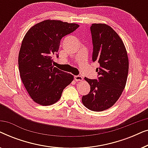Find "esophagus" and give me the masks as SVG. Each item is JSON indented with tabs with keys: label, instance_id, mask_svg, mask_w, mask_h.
Masks as SVG:
<instances>
[{
	"label": "esophagus",
	"instance_id": "34e87169",
	"mask_svg": "<svg viewBox=\"0 0 148 148\" xmlns=\"http://www.w3.org/2000/svg\"><path fill=\"white\" fill-rule=\"evenodd\" d=\"M74 79H75L76 82H80V81L83 80V77L80 75H75L74 77Z\"/></svg>",
	"mask_w": 148,
	"mask_h": 148
}]
</instances>
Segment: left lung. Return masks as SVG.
<instances>
[{
	"instance_id": "left-lung-1",
	"label": "left lung",
	"mask_w": 148,
	"mask_h": 148,
	"mask_svg": "<svg viewBox=\"0 0 148 148\" xmlns=\"http://www.w3.org/2000/svg\"><path fill=\"white\" fill-rule=\"evenodd\" d=\"M93 44L92 61L98 62V79H84L90 92L82 96V102L91 110L100 112L114 104L126 85L129 60L124 44L112 27L94 23L90 27Z\"/></svg>"
}]
</instances>
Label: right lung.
Returning a JSON list of instances; mask_svg holds the SVG:
<instances>
[{
    "label": "right lung",
    "instance_id": "obj_1",
    "mask_svg": "<svg viewBox=\"0 0 148 148\" xmlns=\"http://www.w3.org/2000/svg\"><path fill=\"white\" fill-rule=\"evenodd\" d=\"M79 27L57 20H46L30 28L22 41L18 64L20 77L34 102L42 106L53 104L73 80L72 75L52 65V56L60 40Z\"/></svg>",
    "mask_w": 148,
    "mask_h": 148
}]
</instances>
